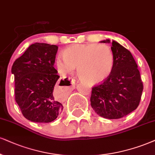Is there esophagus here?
Here are the masks:
<instances>
[{
  "instance_id": "34e87169",
  "label": "esophagus",
  "mask_w": 155,
  "mask_h": 155,
  "mask_svg": "<svg viewBox=\"0 0 155 155\" xmlns=\"http://www.w3.org/2000/svg\"><path fill=\"white\" fill-rule=\"evenodd\" d=\"M69 80H70V81L71 82V84L72 86H74L75 85V81H74V79H72V78H69Z\"/></svg>"
}]
</instances>
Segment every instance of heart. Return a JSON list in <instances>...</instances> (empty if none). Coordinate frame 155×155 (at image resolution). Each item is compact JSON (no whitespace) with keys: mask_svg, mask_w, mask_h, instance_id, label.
Segmentation results:
<instances>
[{"mask_svg":"<svg viewBox=\"0 0 155 155\" xmlns=\"http://www.w3.org/2000/svg\"><path fill=\"white\" fill-rule=\"evenodd\" d=\"M58 57L57 66L62 73H69L77 67L80 80L89 85L102 83L110 76L114 68V54L104 45L89 44L70 46Z\"/></svg>","mask_w":155,"mask_h":155,"instance_id":"heart-1","label":"heart"}]
</instances>
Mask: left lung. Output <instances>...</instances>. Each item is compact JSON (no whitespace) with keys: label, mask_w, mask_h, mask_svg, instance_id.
<instances>
[{"label":"left lung","mask_w":155,"mask_h":155,"mask_svg":"<svg viewBox=\"0 0 155 155\" xmlns=\"http://www.w3.org/2000/svg\"><path fill=\"white\" fill-rule=\"evenodd\" d=\"M110 43L109 39L101 41ZM114 68L106 81L92 87L91 105L98 115L117 119L138 107L143 91L140 72L131 53L112 41Z\"/></svg>","instance_id":"8db88e82"}]
</instances>
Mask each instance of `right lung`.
I'll use <instances>...</instances> for the list:
<instances>
[{
	"label": "right lung",
	"instance_id": "obj_1",
	"mask_svg": "<svg viewBox=\"0 0 155 155\" xmlns=\"http://www.w3.org/2000/svg\"><path fill=\"white\" fill-rule=\"evenodd\" d=\"M57 49L56 45L34 43L13 64L15 100L23 116L31 121L49 123L62 111V104L53 95L56 83L67 85L65 80L59 81L54 68Z\"/></svg>",
	"mask_w": 155,
	"mask_h": 155
}]
</instances>
